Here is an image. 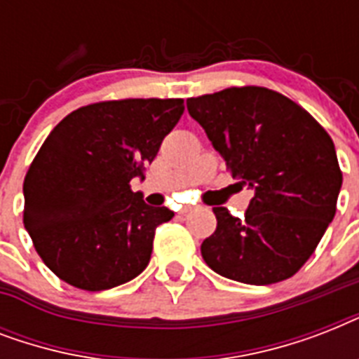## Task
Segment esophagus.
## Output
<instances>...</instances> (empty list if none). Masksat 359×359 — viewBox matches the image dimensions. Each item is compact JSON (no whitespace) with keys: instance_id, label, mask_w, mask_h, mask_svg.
Returning a JSON list of instances; mask_svg holds the SVG:
<instances>
[{"instance_id":"1","label":"esophagus","mask_w":359,"mask_h":359,"mask_svg":"<svg viewBox=\"0 0 359 359\" xmlns=\"http://www.w3.org/2000/svg\"><path fill=\"white\" fill-rule=\"evenodd\" d=\"M196 205H184V207H182V214H188V212H191V210H196Z\"/></svg>"}]
</instances>
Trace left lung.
Instances as JSON below:
<instances>
[{
	"mask_svg": "<svg viewBox=\"0 0 359 359\" xmlns=\"http://www.w3.org/2000/svg\"><path fill=\"white\" fill-rule=\"evenodd\" d=\"M238 184L255 191L244 218L214 207L201 255L214 272L270 285L300 270L332 224L343 173L328 132L266 87H229L186 100Z\"/></svg>",
	"mask_w": 359,
	"mask_h": 359,
	"instance_id": "8db88e82",
	"label": "left lung"
}]
</instances>
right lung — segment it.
Wrapping results in <instances>:
<instances>
[{"mask_svg": "<svg viewBox=\"0 0 359 359\" xmlns=\"http://www.w3.org/2000/svg\"><path fill=\"white\" fill-rule=\"evenodd\" d=\"M182 98H126L83 106L50 132L24 180V225L59 279L106 290L140 276L154 231L175 214L151 207L130 180L145 179Z\"/></svg>", "mask_w": 359, "mask_h": 359, "instance_id": "obj_1", "label": "right lung"}]
</instances>
